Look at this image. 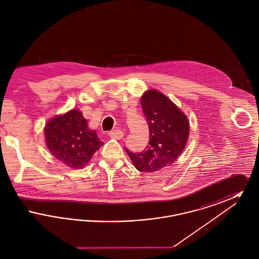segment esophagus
<instances>
[{"label": "esophagus", "mask_w": 259, "mask_h": 259, "mask_svg": "<svg viewBox=\"0 0 259 259\" xmlns=\"http://www.w3.org/2000/svg\"><path fill=\"white\" fill-rule=\"evenodd\" d=\"M123 135V132H122L121 130H119V129L112 130V131H111V132L109 133V136H110L111 138H112V139H115V140H120V139H122Z\"/></svg>", "instance_id": "34e87169"}]
</instances>
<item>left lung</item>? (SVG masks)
I'll list each match as a JSON object with an SVG mask.
<instances>
[{
  "instance_id": "8db88e82",
  "label": "left lung",
  "mask_w": 259,
  "mask_h": 259,
  "mask_svg": "<svg viewBox=\"0 0 259 259\" xmlns=\"http://www.w3.org/2000/svg\"><path fill=\"white\" fill-rule=\"evenodd\" d=\"M142 110L149 129V142L142 152L125 148L137 170L159 171L168 167L185 148L189 122L185 113L157 90L147 91L141 99Z\"/></svg>"
}]
</instances>
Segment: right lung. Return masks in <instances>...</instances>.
<instances>
[{
  "label": "right lung",
  "instance_id": "1",
  "mask_svg": "<svg viewBox=\"0 0 259 259\" xmlns=\"http://www.w3.org/2000/svg\"><path fill=\"white\" fill-rule=\"evenodd\" d=\"M45 136L50 152L71 168H82L103 143L95 131L87 128L82 113L72 110L50 120Z\"/></svg>",
  "mask_w": 259,
  "mask_h": 259
}]
</instances>
